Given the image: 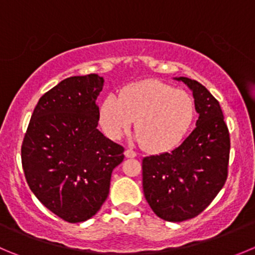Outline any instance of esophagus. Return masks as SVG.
I'll return each instance as SVG.
<instances>
[{
	"label": "esophagus",
	"instance_id": "obj_1",
	"mask_svg": "<svg viewBox=\"0 0 255 255\" xmlns=\"http://www.w3.org/2000/svg\"><path fill=\"white\" fill-rule=\"evenodd\" d=\"M125 156L127 157V158H134L135 156H137V153H135L133 149H126L125 151Z\"/></svg>",
	"mask_w": 255,
	"mask_h": 255
}]
</instances>
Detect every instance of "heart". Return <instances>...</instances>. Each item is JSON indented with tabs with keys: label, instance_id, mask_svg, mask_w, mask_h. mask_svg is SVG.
<instances>
[{
	"label": "heart",
	"instance_id": "heart-1",
	"mask_svg": "<svg viewBox=\"0 0 255 255\" xmlns=\"http://www.w3.org/2000/svg\"><path fill=\"white\" fill-rule=\"evenodd\" d=\"M196 117L194 98L185 90L160 80L134 83L107 95L99 106V125L111 139H120L135 120L134 141L153 153L181 143Z\"/></svg>",
	"mask_w": 255,
	"mask_h": 255
}]
</instances>
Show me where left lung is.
<instances>
[{
    "label": "left lung",
    "mask_w": 255,
    "mask_h": 255,
    "mask_svg": "<svg viewBox=\"0 0 255 255\" xmlns=\"http://www.w3.org/2000/svg\"><path fill=\"white\" fill-rule=\"evenodd\" d=\"M194 95L196 127L171 152L144 157L142 185L153 213L166 221L199 215L223 189L228 176L230 138L220 104L196 80L173 78Z\"/></svg>",
    "instance_id": "8db88e82"
}]
</instances>
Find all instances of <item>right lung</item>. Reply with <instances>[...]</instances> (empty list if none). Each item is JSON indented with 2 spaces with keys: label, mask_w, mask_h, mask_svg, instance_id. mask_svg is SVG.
I'll return each instance as SVG.
<instances>
[{
  "label": "right lung",
  "mask_w": 255,
  "mask_h": 255,
  "mask_svg": "<svg viewBox=\"0 0 255 255\" xmlns=\"http://www.w3.org/2000/svg\"><path fill=\"white\" fill-rule=\"evenodd\" d=\"M103 77H70L45 93L31 116L21 148L28 187L68 223H82L106 201L123 147L98 129L97 98Z\"/></svg>",
  "instance_id": "obj_1"
}]
</instances>
